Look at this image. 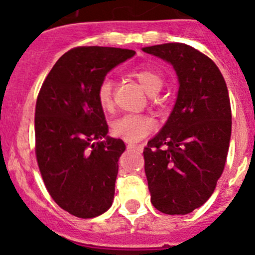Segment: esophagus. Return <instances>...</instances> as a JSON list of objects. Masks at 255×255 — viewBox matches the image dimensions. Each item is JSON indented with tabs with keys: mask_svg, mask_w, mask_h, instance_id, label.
<instances>
[{
	"mask_svg": "<svg viewBox=\"0 0 255 255\" xmlns=\"http://www.w3.org/2000/svg\"><path fill=\"white\" fill-rule=\"evenodd\" d=\"M128 149H136V150H142L143 149V145H134V143H128L127 145Z\"/></svg>",
	"mask_w": 255,
	"mask_h": 255,
	"instance_id": "1",
	"label": "esophagus"
}]
</instances>
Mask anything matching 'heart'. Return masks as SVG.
Segmentation results:
<instances>
[{
    "label": "heart",
    "mask_w": 255,
    "mask_h": 255,
    "mask_svg": "<svg viewBox=\"0 0 255 255\" xmlns=\"http://www.w3.org/2000/svg\"><path fill=\"white\" fill-rule=\"evenodd\" d=\"M130 75L137 79L141 87L149 95L158 94L163 87L164 78L158 70L149 68H138L132 70ZM97 100L104 110L112 109L113 105V81L110 78H104L97 88ZM154 129V121L147 115L128 114L113 122V133L119 138H123L129 142H137Z\"/></svg>",
    "instance_id": "1"
}]
</instances>
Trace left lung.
I'll list each match as a JSON object with an SVG mask.
<instances>
[{
  "label": "left lung",
  "mask_w": 255,
  "mask_h": 255,
  "mask_svg": "<svg viewBox=\"0 0 255 255\" xmlns=\"http://www.w3.org/2000/svg\"><path fill=\"white\" fill-rule=\"evenodd\" d=\"M173 66L176 101L165 125L143 149L151 203L161 213L189 214L212 196L231 138L227 86L209 57L185 43L143 47Z\"/></svg>",
  "instance_id": "8db88e82"
}]
</instances>
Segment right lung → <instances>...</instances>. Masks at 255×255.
<instances>
[{
  "label": "right lung",
  "instance_id": "right-lung-1",
  "mask_svg": "<svg viewBox=\"0 0 255 255\" xmlns=\"http://www.w3.org/2000/svg\"><path fill=\"white\" fill-rule=\"evenodd\" d=\"M134 51L77 47L56 61L35 105V154L46 189L72 216L94 218L114 200L118 160L126 145L108 136L97 100L105 75Z\"/></svg>",
  "mask_w": 255,
  "mask_h": 255
}]
</instances>
